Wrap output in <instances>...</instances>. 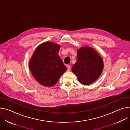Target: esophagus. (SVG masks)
Returning <instances> with one entry per match:
<instances>
[{
    "instance_id": "1",
    "label": "esophagus",
    "mask_w": 130,
    "mask_h": 130,
    "mask_svg": "<svg viewBox=\"0 0 130 130\" xmlns=\"http://www.w3.org/2000/svg\"><path fill=\"white\" fill-rule=\"evenodd\" d=\"M71 70V67H70V65H67V71L69 72Z\"/></svg>"
}]
</instances>
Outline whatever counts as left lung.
Returning a JSON list of instances; mask_svg holds the SVG:
<instances>
[{
  "instance_id": "obj_1",
  "label": "left lung",
  "mask_w": 130,
  "mask_h": 130,
  "mask_svg": "<svg viewBox=\"0 0 130 130\" xmlns=\"http://www.w3.org/2000/svg\"><path fill=\"white\" fill-rule=\"evenodd\" d=\"M103 68V59L95 50L87 46L77 50V62L72 70L80 84L89 85L95 81Z\"/></svg>"
}]
</instances>
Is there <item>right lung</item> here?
<instances>
[{"label": "right lung", "mask_w": 130, "mask_h": 130, "mask_svg": "<svg viewBox=\"0 0 130 130\" xmlns=\"http://www.w3.org/2000/svg\"><path fill=\"white\" fill-rule=\"evenodd\" d=\"M60 47L52 42H43L35 50L29 60L33 77L43 86H54L67 69L58 55Z\"/></svg>", "instance_id": "1"}]
</instances>
